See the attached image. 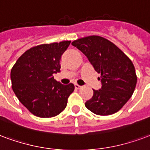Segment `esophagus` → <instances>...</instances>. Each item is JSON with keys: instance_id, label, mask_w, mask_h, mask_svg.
Wrapping results in <instances>:
<instances>
[{"instance_id": "34e87169", "label": "esophagus", "mask_w": 150, "mask_h": 150, "mask_svg": "<svg viewBox=\"0 0 150 150\" xmlns=\"http://www.w3.org/2000/svg\"><path fill=\"white\" fill-rule=\"evenodd\" d=\"M75 89H81L82 88V86H80V85H79V84H75Z\"/></svg>"}]
</instances>
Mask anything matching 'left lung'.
Masks as SVG:
<instances>
[{
	"label": "left lung",
	"instance_id": "1",
	"mask_svg": "<svg viewBox=\"0 0 150 150\" xmlns=\"http://www.w3.org/2000/svg\"><path fill=\"white\" fill-rule=\"evenodd\" d=\"M89 59L102 83L101 89L93 90L87 109L98 115H113L131 98L137 84V75L132 61L122 51L108 40L90 35L71 43Z\"/></svg>",
	"mask_w": 150,
	"mask_h": 150
}]
</instances>
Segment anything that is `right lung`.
<instances>
[{"mask_svg": "<svg viewBox=\"0 0 150 150\" xmlns=\"http://www.w3.org/2000/svg\"><path fill=\"white\" fill-rule=\"evenodd\" d=\"M71 41L37 45L27 50L11 70L12 88L33 115L55 117L67 106L74 84H61L52 75L60 71L61 55Z\"/></svg>", "mask_w": 150, "mask_h": 150, "instance_id": "obj_1", "label": "right lung"}]
</instances>
